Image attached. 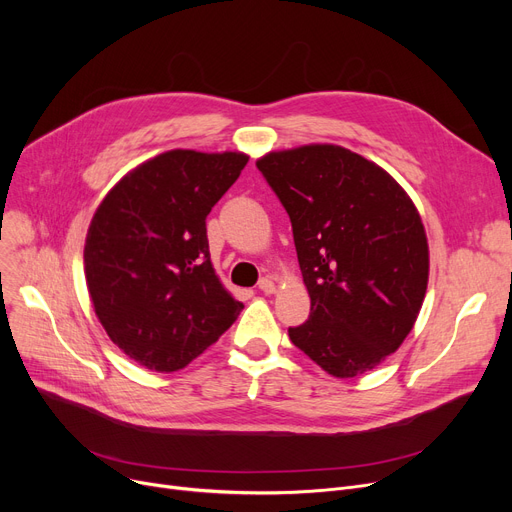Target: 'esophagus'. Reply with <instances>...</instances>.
I'll return each instance as SVG.
<instances>
[{"mask_svg":"<svg viewBox=\"0 0 512 512\" xmlns=\"http://www.w3.org/2000/svg\"><path fill=\"white\" fill-rule=\"evenodd\" d=\"M259 290H261L263 294H274V292H276V284H274L272 278H263V280L259 282Z\"/></svg>","mask_w":512,"mask_h":512,"instance_id":"obj_1","label":"esophagus"}]
</instances>
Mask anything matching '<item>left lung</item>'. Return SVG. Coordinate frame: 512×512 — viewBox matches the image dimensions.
Returning a JSON list of instances; mask_svg holds the SVG:
<instances>
[{
	"label": "left lung",
	"mask_w": 512,
	"mask_h": 512,
	"mask_svg": "<svg viewBox=\"0 0 512 512\" xmlns=\"http://www.w3.org/2000/svg\"><path fill=\"white\" fill-rule=\"evenodd\" d=\"M257 168L290 215L311 299L288 328L294 346L334 378L396 353L421 311L429 247L413 199L384 168L330 143L270 151Z\"/></svg>",
	"instance_id": "8db88e82"
}]
</instances>
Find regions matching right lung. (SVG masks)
<instances>
[{"label":"right lung","instance_id":"add662e5","mask_svg":"<svg viewBox=\"0 0 512 512\" xmlns=\"http://www.w3.org/2000/svg\"><path fill=\"white\" fill-rule=\"evenodd\" d=\"M249 155L172 149L124 174L85 240V280L99 324L139 365L186 367L245 307L213 270L205 218Z\"/></svg>","mask_w":512,"mask_h":512}]
</instances>
